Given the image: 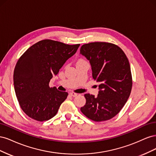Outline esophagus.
<instances>
[{
	"label": "esophagus",
	"mask_w": 156,
	"mask_h": 156,
	"mask_svg": "<svg viewBox=\"0 0 156 156\" xmlns=\"http://www.w3.org/2000/svg\"><path fill=\"white\" fill-rule=\"evenodd\" d=\"M69 94L71 96H73V97H76L77 96V94L74 93V92H71Z\"/></svg>",
	"instance_id": "1"
}]
</instances>
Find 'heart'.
I'll return each mask as SVG.
<instances>
[{"label":"heart","instance_id":"heart-1","mask_svg":"<svg viewBox=\"0 0 156 156\" xmlns=\"http://www.w3.org/2000/svg\"><path fill=\"white\" fill-rule=\"evenodd\" d=\"M79 61H83L82 60H79ZM79 61H78V62H79Z\"/></svg>","mask_w":156,"mask_h":156}]
</instances>
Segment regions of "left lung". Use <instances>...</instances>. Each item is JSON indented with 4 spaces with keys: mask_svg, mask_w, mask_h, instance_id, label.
<instances>
[{
    "mask_svg": "<svg viewBox=\"0 0 156 156\" xmlns=\"http://www.w3.org/2000/svg\"><path fill=\"white\" fill-rule=\"evenodd\" d=\"M80 53L89 60L92 77L99 83L95 97L85 94L86 104L81 111L95 122L111 119L128 100L132 88L129 60L119 46L108 42H92L81 46Z\"/></svg>",
    "mask_w": 156,
    "mask_h": 156,
    "instance_id": "8db88e82",
    "label": "left lung"
}]
</instances>
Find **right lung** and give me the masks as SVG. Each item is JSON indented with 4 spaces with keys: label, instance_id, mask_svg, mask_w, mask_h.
Here are the masks:
<instances>
[{
    "label": "right lung",
    "instance_id": "right-lung-1",
    "mask_svg": "<svg viewBox=\"0 0 156 156\" xmlns=\"http://www.w3.org/2000/svg\"><path fill=\"white\" fill-rule=\"evenodd\" d=\"M79 45L41 40L18 60L13 72L14 89L21 109L28 116L43 122L56 115L68 94L49 87L50 80Z\"/></svg>",
    "mask_w": 156,
    "mask_h": 156
}]
</instances>
